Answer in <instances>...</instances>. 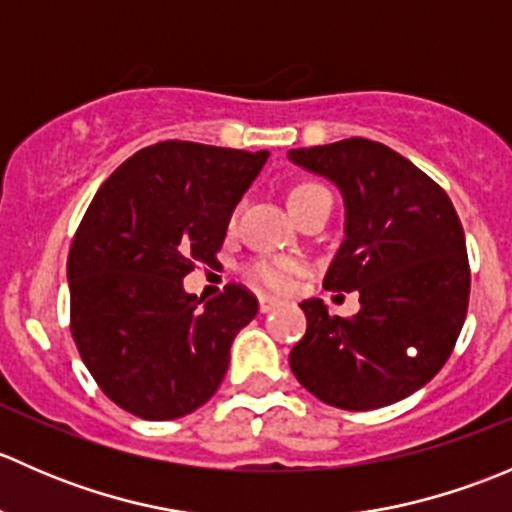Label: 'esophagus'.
I'll use <instances>...</instances> for the list:
<instances>
[{
  "label": "esophagus",
  "instance_id": "1",
  "mask_svg": "<svg viewBox=\"0 0 512 512\" xmlns=\"http://www.w3.org/2000/svg\"><path fill=\"white\" fill-rule=\"evenodd\" d=\"M275 307H280V299L272 297V294H260V312L262 314L272 312Z\"/></svg>",
  "mask_w": 512,
  "mask_h": 512
}]
</instances>
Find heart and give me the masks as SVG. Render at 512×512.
<instances>
[{"label":"heart","instance_id":"heart-1","mask_svg":"<svg viewBox=\"0 0 512 512\" xmlns=\"http://www.w3.org/2000/svg\"><path fill=\"white\" fill-rule=\"evenodd\" d=\"M322 193H327V188H322V185H314V183L299 185V188H294L292 193H289V208L294 210L299 203H304V200ZM294 270H297V267H294V262L289 260H257L247 267V275H250V280L260 282V285L270 289H287Z\"/></svg>","mask_w":512,"mask_h":512}]
</instances>
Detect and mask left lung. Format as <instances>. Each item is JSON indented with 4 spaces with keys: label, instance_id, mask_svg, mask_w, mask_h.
<instances>
[{
    "label": "left lung",
    "instance_id": "1",
    "mask_svg": "<svg viewBox=\"0 0 512 512\" xmlns=\"http://www.w3.org/2000/svg\"><path fill=\"white\" fill-rule=\"evenodd\" d=\"M344 198V240L324 287L359 292L354 317L304 299L307 332L289 352L299 384L347 411L396 404L441 371L471 294L456 208L411 160L366 138L287 153Z\"/></svg>",
    "mask_w": 512,
    "mask_h": 512
}]
</instances>
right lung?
<instances>
[{"label":"right lung","instance_id":"obj_1","mask_svg":"<svg viewBox=\"0 0 512 512\" xmlns=\"http://www.w3.org/2000/svg\"><path fill=\"white\" fill-rule=\"evenodd\" d=\"M267 151L163 141L118 165L71 242V334L103 394L128 414L168 421L223 384L232 339L257 314L240 285L203 299L183 289L213 267L227 223Z\"/></svg>","mask_w":512,"mask_h":512}]
</instances>
